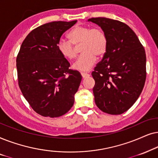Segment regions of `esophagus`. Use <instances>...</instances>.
Masks as SVG:
<instances>
[{
    "label": "esophagus",
    "mask_w": 158,
    "mask_h": 158,
    "mask_svg": "<svg viewBox=\"0 0 158 158\" xmlns=\"http://www.w3.org/2000/svg\"><path fill=\"white\" fill-rule=\"evenodd\" d=\"M81 76H82L83 78L89 77V76H90V75L89 74V73H81Z\"/></svg>",
    "instance_id": "obj_1"
}]
</instances>
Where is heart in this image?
Masks as SVG:
<instances>
[{
    "label": "heart",
    "instance_id": "b5f03b06",
    "mask_svg": "<svg viewBox=\"0 0 158 158\" xmlns=\"http://www.w3.org/2000/svg\"><path fill=\"white\" fill-rule=\"evenodd\" d=\"M68 38L69 41H58V50L63 57L73 60L77 56V50L73 45H81L80 52L82 54L73 64V68L81 72L89 71L95 64L97 56L102 57L108 50V37L100 28L77 25L68 33Z\"/></svg>",
    "mask_w": 158,
    "mask_h": 158
}]
</instances>
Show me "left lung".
Returning <instances> with one entry per match:
<instances>
[{
	"mask_svg": "<svg viewBox=\"0 0 158 158\" xmlns=\"http://www.w3.org/2000/svg\"><path fill=\"white\" fill-rule=\"evenodd\" d=\"M108 37V50L92 76L94 102L102 112L120 115L139 97L146 80V54L134 31L124 23L105 17L91 18Z\"/></svg>",
	"mask_w": 158,
	"mask_h": 158,
	"instance_id": "obj_1",
	"label": "left lung"
}]
</instances>
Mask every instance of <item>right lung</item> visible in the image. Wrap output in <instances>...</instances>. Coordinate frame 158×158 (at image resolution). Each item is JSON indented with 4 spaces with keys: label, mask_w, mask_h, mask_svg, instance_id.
<instances>
[{
    "label": "right lung",
    "mask_w": 158,
    "mask_h": 158,
    "mask_svg": "<svg viewBox=\"0 0 158 158\" xmlns=\"http://www.w3.org/2000/svg\"><path fill=\"white\" fill-rule=\"evenodd\" d=\"M77 21L43 24L26 37L16 58L19 86L31 108L45 117L64 115L74 102L81 75L57 48L60 37Z\"/></svg>",
    "instance_id": "add662e5"
}]
</instances>
